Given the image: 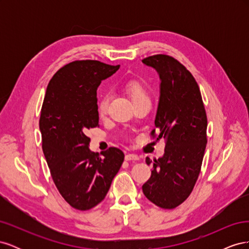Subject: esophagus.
<instances>
[{"instance_id":"1","label":"esophagus","mask_w":249,"mask_h":249,"mask_svg":"<svg viewBox=\"0 0 249 249\" xmlns=\"http://www.w3.org/2000/svg\"><path fill=\"white\" fill-rule=\"evenodd\" d=\"M125 161H137L139 160V157L135 154H127L125 155Z\"/></svg>"}]
</instances>
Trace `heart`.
<instances>
[{
	"instance_id": "heart-1",
	"label": "heart",
	"mask_w": 249,
	"mask_h": 249,
	"mask_svg": "<svg viewBox=\"0 0 249 249\" xmlns=\"http://www.w3.org/2000/svg\"><path fill=\"white\" fill-rule=\"evenodd\" d=\"M124 89L131 96L133 103H137L142 100H149L147 89L142 82L138 80H130L124 84ZM109 105V94L105 93L99 97L96 104V111L100 116H104L107 113Z\"/></svg>"
}]
</instances>
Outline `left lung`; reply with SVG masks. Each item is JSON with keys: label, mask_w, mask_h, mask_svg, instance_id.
Instances as JSON below:
<instances>
[{"label": "left lung", "mask_w": 249, "mask_h": 249, "mask_svg": "<svg viewBox=\"0 0 249 249\" xmlns=\"http://www.w3.org/2000/svg\"><path fill=\"white\" fill-rule=\"evenodd\" d=\"M142 62L160 76L156 129L150 135L166 142L165 153L154 160L152 176L142 191L156 206L170 210L188 198L198 178L207 145V114L197 82L177 59L159 54ZM145 162L152 164L149 158Z\"/></svg>", "instance_id": "8db88e82"}]
</instances>
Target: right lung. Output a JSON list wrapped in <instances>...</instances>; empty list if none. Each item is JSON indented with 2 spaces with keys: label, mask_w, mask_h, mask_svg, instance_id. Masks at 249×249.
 <instances>
[{
  "label": "right lung",
  "mask_w": 249,
  "mask_h": 249,
  "mask_svg": "<svg viewBox=\"0 0 249 249\" xmlns=\"http://www.w3.org/2000/svg\"><path fill=\"white\" fill-rule=\"evenodd\" d=\"M119 65L77 60L51 79L41 107L39 129L51 176L66 202L80 211L94 208L108 193L124 159L117 147L89 149L86 131L99 126L96 90Z\"/></svg>",
  "instance_id": "1"
}]
</instances>
